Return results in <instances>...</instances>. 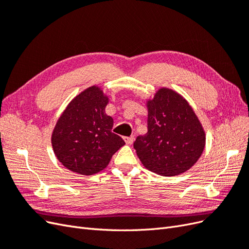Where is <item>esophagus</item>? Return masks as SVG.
<instances>
[{
    "mask_svg": "<svg viewBox=\"0 0 249 249\" xmlns=\"http://www.w3.org/2000/svg\"><path fill=\"white\" fill-rule=\"evenodd\" d=\"M124 139L126 144H129V145L133 144V142H134V140H135V138H134L133 136H131V137H124Z\"/></svg>",
    "mask_w": 249,
    "mask_h": 249,
    "instance_id": "obj_1",
    "label": "esophagus"
}]
</instances>
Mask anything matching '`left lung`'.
<instances>
[{"label":"left lung","instance_id":"obj_1","mask_svg":"<svg viewBox=\"0 0 249 249\" xmlns=\"http://www.w3.org/2000/svg\"><path fill=\"white\" fill-rule=\"evenodd\" d=\"M147 133L140 135L134 148L146 169L164 177L190 169L206 145V133L184 97L166 87L146 101Z\"/></svg>","mask_w":249,"mask_h":249}]
</instances>
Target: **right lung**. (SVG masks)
Instances as JSON below:
<instances>
[{"instance_id":"1","label":"right lung","mask_w":249,"mask_h":249,"mask_svg":"<svg viewBox=\"0 0 249 249\" xmlns=\"http://www.w3.org/2000/svg\"><path fill=\"white\" fill-rule=\"evenodd\" d=\"M108 103V95L93 85L74 96L60 115L51 141L57 159L67 169L95 175L124 145L123 138L112 133L113 118L105 112Z\"/></svg>"}]
</instances>
